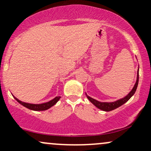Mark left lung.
Listing matches in <instances>:
<instances>
[{"label": "left lung", "mask_w": 151, "mask_h": 151, "mask_svg": "<svg viewBox=\"0 0 151 151\" xmlns=\"http://www.w3.org/2000/svg\"><path fill=\"white\" fill-rule=\"evenodd\" d=\"M138 71H139V69H138V72H137V79H136V84H135L134 86H133V89L131 90L129 94H128L126 96H125L124 98L114 102H100V101H96V100L93 99L92 98H91L86 93V97L88 98V99H89V101L95 106H96L98 109H101L102 111H112L114 110V109L118 108V107L121 106V105H123L124 104H125L126 102L129 101L130 99H131V96H132L135 93V92H136L137 86H138V79H139V74H138Z\"/></svg>", "instance_id": "1"}]
</instances>
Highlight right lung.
<instances>
[{"label": "right lung", "mask_w": 151, "mask_h": 151, "mask_svg": "<svg viewBox=\"0 0 151 151\" xmlns=\"http://www.w3.org/2000/svg\"><path fill=\"white\" fill-rule=\"evenodd\" d=\"M13 97L17 101L19 102L20 104L23 106L26 107V108L31 109V110L33 111H45L47 110V109H50V107H52V106H54L55 104L57 103L59 101V99H60V96H57L55 99H53L51 101L46 102V103H43V104H28V103H25V102H22L20 100L18 99L17 98H15L14 96Z\"/></svg>", "instance_id": "obj_1"}]
</instances>
